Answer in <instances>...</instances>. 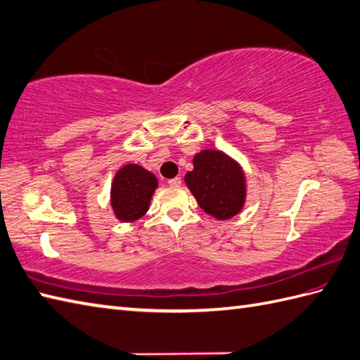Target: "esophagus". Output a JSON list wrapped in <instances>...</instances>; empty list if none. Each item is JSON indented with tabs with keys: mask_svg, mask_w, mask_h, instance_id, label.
I'll list each match as a JSON object with an SVG mask.
<instances>
[{
	"mask_svg": "<svg viewBox=\"0 0 360 360\" xmlns=\"http://www.w3.org/2000/svg\"><path fill=\"white\" fill-rule=\"evenodd\" d=\"M167 185L169 186H180L181 185V179L180 177H174L167 180Z\"/></svg>",
	"mask_w": 360,
	"mask_h": 360,
	"instance_id": "1",
	"label": "esophagus"
}]
</instances>
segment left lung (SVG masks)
I'll return each mask as SVG.
<instances>
[{
    "mask_svg": "<svg viewBox=\"0 0 360 360\" xmlns=\"http://www.w3.org/2000/svg\"><path fill=\"white\" fill-rule=\"evenodd\" d=\"M191 193L202 210L217 220H226L245 203V177L233 158L220 150H202L194 157V169L185 175Z\"/></svg>",
    "mask_w": 360,
    "mask_h": 360,
    "instance_id": "obj_1",
    "label": "left lung"
}]
</instances>
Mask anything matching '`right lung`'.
Here are the masks:
<instances>
[{"instance_id": "obj_1", "label": "right lung", "mask_w": 360, "mask_h": 360, "mask_svg": "<svg viewBox=\"0 0 360 360\" xmlns=\"http://www.w3.org/2000/svg\"><path fill=\"white\" fill-rule=\"evenodd\" d=\"M157 188L154 174L137 165H126L117 174L110 189V202L120 220L132 221L148 211Z\"/></svg>"}]
</instances>
